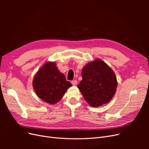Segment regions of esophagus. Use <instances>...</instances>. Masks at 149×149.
I'll use <instances>...</instances> for the list:
<instances>
[{"instance_id":"1","label":"esophagus","mask_w":149,"mask_h":149,"mask_svg":"<svg viewBox=\"0 0 149 149\" xmlns=\"http://www.w3.org/2000/svg\"><path fill=\"white\" fill-rule=\"evenodd\" d=\"M71 84H73V85H74V86L76 85V84H77V81H76V80L72 81H71Z\"/></svg>"}]
</instances>
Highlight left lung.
Wrapping results in <instances>:
<instances>
[{"label": "left lung", "mask_w": 149, "mask_h": 149, "mask_svg": "<svg viewBox=\"0 0 149 149\" xmlns=\"http://www.w3.org/2000/svg\"><path fill=\"white\" fill-rule=\"evenodd\" d=\"M78 88L89 104L97 107L109 102L114 96L118 81L114 71L100 58L89 62L82 69Z\"/></svg>", "instance_id": "8db88e82"}]
</instances>
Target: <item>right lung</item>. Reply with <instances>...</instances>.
<instances>
[{"mask_svg": "<svg viewBox=\"0 0 149 149\" xmlns=\"http://www.w3.org/2000/svg\"><path fill=\"white\" fill-rule=\"evenodd\" d=\"M32 84L37 96L50 104L60 101L66 90L72 86L54 61H48L40 68L35 74Z\"/></svg>", "mask_w": 149, "mask_h": 149, "instance_id": "right-lung-1", "label": "right lung"}]
</instances>
